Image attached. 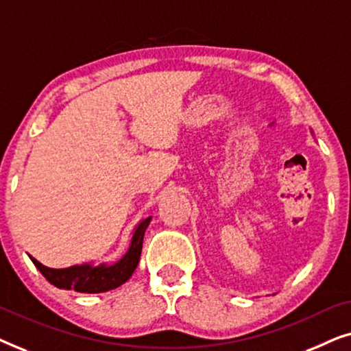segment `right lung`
<instances>
[{"label": "right lung", "instance_id": "obj_1", "mask_svg": "<svg viewBox=\"0 0 351 351\" xmlns=\"http://www.w3.org/2000/svg\"><path fill=\"white\" fill-rule=\"evenodd\" d=\"M150 220L152 217H147L142 222H138L132 233L131 246H129L128 252L112 265H108V263H100V265L83 263V265H73L69 268H49L38 262L35 257L30 256V258L38 270L41 271V275L59 289L86 292V294H97V292L117 289L132 276L134 270L138 265L143 234H145Z\"/></svg>", "mask_w": 351, "mask_h": 351}]
</instances>
